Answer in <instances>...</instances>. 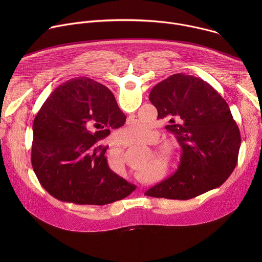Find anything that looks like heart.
Instances as JSON below:
<instances>
[{
	"mask_svg": "<svg viewBox=\"0 0 262 262\" xmlns=\"http://www.w3.org/2000/svg\"><path fill=\"white\" fill-rule=\"evenodd\" d=\"M119 140L123 144L127 145H135V144H143L150 142L154 138V132L151 127L146 123L135 122L126 127L122 128L118 134ZM159 157H163L165 155L164 151L158 152ZM108 169L110 171L116 176H122L125 169H124V162L120 155H115L111 157L108 160ZM144 172H139V176H144Z\"/></svg>",
	"mask_w": 262,
	"mask_h": 262,
	"instance_id": "heart-1",
	"label": "heart"
}]
</instances>
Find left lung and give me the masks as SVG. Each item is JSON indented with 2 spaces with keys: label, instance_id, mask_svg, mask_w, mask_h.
Masks as SVG:
<instances>
[{
  "label": "left lung",
  "instance_id": "8db88e82",
  "mask_svg": "<svg viewBox=\"0 0 262 262\" xmlns=\"http://www.w3.org/2000/svg\"><path fill=\"white\" fill-rule=\"evenodd\" d=\"M149 100L158 118L170 123L182 148L174 175L149 189L145 195L188 200L219 188L233 172L241 134L228 103L208 83L176 73L154 87Z\"/></svg>",
  "mask_w": 262,
  "mask_h": 262
}]
</instances>
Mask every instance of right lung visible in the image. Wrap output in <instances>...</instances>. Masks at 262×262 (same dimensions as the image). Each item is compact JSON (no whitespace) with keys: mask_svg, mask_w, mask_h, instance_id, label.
<instances>
[{"mask_svg":"<svg viewBox=\"0 0 262 262\" xmlns=\"http://www.w3.org/2000/svg\"><path fill=\"white\" fill-rule=\"evenodd\" d=\"M126 116L105 86L89 78L55 89L33 122L32 166L43 189L79 205H105L127 197L136 185L114 175L98 142Z\"/></svg>","mask_w":262,"mask_h":262,"instance_id":"obj_1","label":"right lung"}]
</instances>
